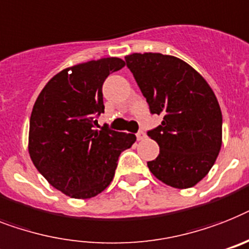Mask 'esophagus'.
I'll return each instance as SVG.
<instances>
[{
	"mask_svg": "<svg viewBox=\"0 0 249 249\" xmlns=\"http://www.w3.org/2000/svg\"><path fill=\"white\" fill-rule=\"evenodd\" d=\"M136 137H137V140H139V141H141V140H143L145 137H146V133L143 132V131H139V132L136 133Z\"/></svg>",
	"mask_w": 249,
	"mask_h": 249,
	"instance_id": "34e87169",
	"label": "esophagus"
}]
</instances>
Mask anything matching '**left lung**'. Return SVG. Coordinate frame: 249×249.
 Instances as JSON below:
<instances>
[{"mask_svg":"<svg viewBox=\"0 0 249 249\" xmlns=\"http://www.w3.org/2000/svg\"><path fill=\"white\" fill-rule=\"evenodd\" d=\"M126 65L151 114L163 122L147 131L160 153L150 172L174 188L194 187L213 168L221 147L223 116L206 80L188 63L161 53H133Z\"/></svg>","mask_w":249,"mask_h":249,"instance_id":"left-lung-1","label":"left lung"}]
</instances>
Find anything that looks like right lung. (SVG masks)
<instances>
[{
	"instance_id": "add662e5",
	"label": "right lung",
	"mask_w": 249,
	"mask_h": 249,
	"mask_svg": "<svg viewBox=\"0 0 249 249\" xmlns=\"http://www.w3.org/2000/svg\"><path fill=\"white\" fill-rule=\"evenodd\" d=\"M124 66L117 57L62 70L44 86L30 116L29 154L38 172L73 198H91L112 182L133 133L95 129L104 113L103 83Z\"/></svg>"
}]
</instances>
